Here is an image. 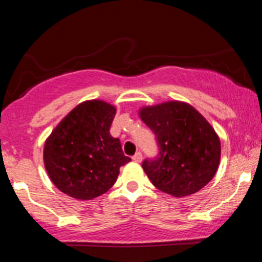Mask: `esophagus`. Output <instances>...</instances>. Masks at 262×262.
<instances>
[{
  "instance_id": "1",
  "label": "esophagus",
  "mask_w": 262,
  "mask_h": 262,
  "mask_svg": "<svg viewBox=\"0 0 262 262\" xmlns=\"http://www.w3.org/2000/svg\"><path fill=\"white\" fill-rule=\"evenodd\" d=\"M133 160L135 162H141V160H143V154H141L140 151L135 152V155L133 156Z\"/></svg>"
}]
</instances>
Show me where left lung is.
<instances>
[{"label": "left lung", "mask_w": 262, "mask_h": 262, "mask_svg": "<svg viewBox=\"0 0 262 262\" xmlns=\"http://www.w3.org/2000/svg\"><path fill=\"white\" fill-rule=\"evenodd\" d=\"M156 137L159 154L144 160L152 185L175 197L196 193L217 172L221 140L212 125L191 104L170 101L139 111Z\"/></svg>", "instance_id": "1"}]
</instances>
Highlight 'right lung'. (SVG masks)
I'll return each mask as SVG.
<instances>
[{
	"label": "right lung",
	"instance_id": "obj_1",
	"mask_svg": "<svg viewBox=\"0 0 262 262\" xmlns=\"http://www.w3.org/2000/svg\"><path fill=\"white\" fill-rule=\"evenodd\" d=\"M116 108L100 100L80 103L49 135L44 165L54 185L76 200H92L114 185L130 158L110 134Z\"/></svg>",
	"mask_w": 262,
	"mask_h": 262
}]
</instances>
